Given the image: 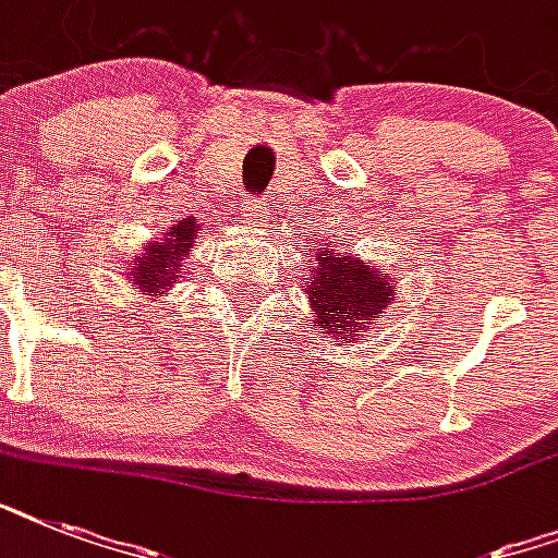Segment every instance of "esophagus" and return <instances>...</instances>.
Wrapping results in <instances>:
<instances>
[{"label": "esophagus", "instance_id": "obj_1", "mask_svg": "<svg viewBox=\"0 0 558 558\" xmlns=\"http://www.w3.org/2000/svg\"><path fill=\"white\" fill-rule=\"evenodd\" d=\"M240 217L248 222V226H266V219H269V210H266V205L257 199H248L243 202V214Z\"/></svg>", "mask_w": 558, "mask_h": 558}]
</instances>
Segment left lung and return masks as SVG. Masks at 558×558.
<instances>
[{
  "label": "left lung",
  "mask_w": 558,
  "mask_h": 558,
  "mask_svg": "<svg viewBox=\"0 0 558 558\" xmlns=\"http://www.w3.org/2000/svg\"><path fill=\"white\" fill-rule=\"evenodd\" d=\"M306 275L304 295L310 298L313 327L322 339H339L341 344L365 339L397 298V280L332 243L313 245Z\"/></svg>",
  "instance_id": "1"
}]
</instances>
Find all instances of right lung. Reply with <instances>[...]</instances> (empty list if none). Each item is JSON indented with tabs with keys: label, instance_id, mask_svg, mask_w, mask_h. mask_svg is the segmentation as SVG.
Listing matches in <instances>:
<instances>
[{
	"label": "right lung",
	"instance_id": "add662e5",
	"mask_svg": "<svg viewBox=\"0 0 558 558\" xmlns=\"http://www.w3.org/2000/svg\"><path fill=\"white\" fill-rule=\"evenodd\" d=\"M202 226L193 217L179 219L165 236H156L144 245L142 254L126 263V278L133 280L138 295L161 298L179 278H185V260L199 236Z\"/></svg>",
	"mask_w": 558,
	"mask_h": 558
}]
</instances>
